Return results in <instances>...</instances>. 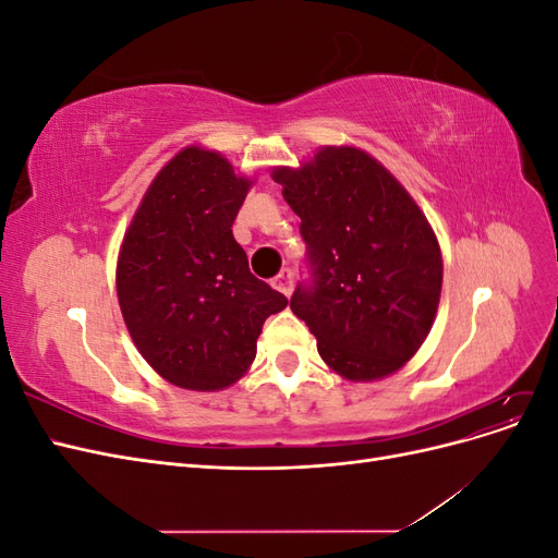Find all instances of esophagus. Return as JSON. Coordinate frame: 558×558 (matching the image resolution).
I'll use <instances>...</instances> for the list:
<instances>
[{
    "label": "esophagus",
    "mask_w": 558,
    "mask_h": 558,
    "mask_svg": "<svg viewBox=\"0 0 558 558\" xmlns=\"http://www.w3.org/2000/svg\"><path fill=\"white\" fill-rule=\"evenodd\" d=\"M272 286L279 293L291 295V291H293V272H291V269H281V272L272 279Z\"/></svg>",
    "instance_id": "1"
}]
</instances>
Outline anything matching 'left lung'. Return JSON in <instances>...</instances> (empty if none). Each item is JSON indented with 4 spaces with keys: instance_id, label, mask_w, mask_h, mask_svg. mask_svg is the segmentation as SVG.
I'll list each match as a JSON object with an SVG mask.
<instances>
[{
    "instance_id": "left-lung-1",
    "label": "left lung",
    "mask_w": 558,
    "mask_h": 558,
    "mask_svg": "<svg viewBox=\"0 0 558 558\" xmlns=\"http://www.w3.org/2000/svg\"><path fill=\"white\" fill-rule=\"evenodd\" d=\"M272 179L302 221L312 279L298 286L291 310L320 359L351 381L393 375L424 344L440 305L442 253L424 211L353 146H324Z\"/></svg>"
}]
</instances>
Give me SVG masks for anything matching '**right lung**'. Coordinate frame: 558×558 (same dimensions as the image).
<instances>
[{
	"label": "right lung",
	"instance_id": "obj_1",
	"mask_svg": "<svg viewBox=\"0 0 558 558\" xmlns=\"http://www.w3.org/2000/svg\"><path fill=\"white\" fill-rule=\"evenodd\" d=\"M251 189L216 150L167 162L123 238L116 291L134 347L174 386L218 391L244 377L286 300L248 269L232 223Z\"/></svg>",
	"mask_w": 558,
	"mask_h": 558
}]
</instances>
